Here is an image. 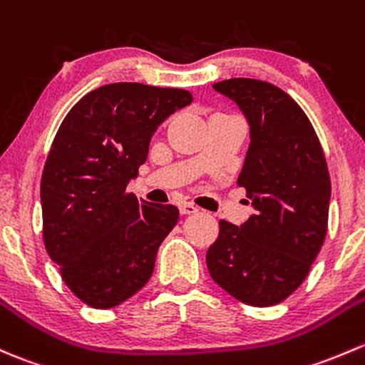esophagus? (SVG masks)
Masks as SVG:
<instances>
[{
    "label": "esophagus",
    "instance_id": "1",
    "mask_svg": "<svg viewBox=\"0 0 365 365\" xmlns=\"http://www.w3.org/2000/svg\"><path fill=\"white\" fill-rule=\"evenodd\" d=\"M199 210L195 208L194 205H190V202H182V205H180V213L182 215H194Z\"/></svg>",
    "mask_w": 365,
    "mask_h": 365
}]
</instances>
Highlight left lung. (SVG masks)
Returning a JSON list of instances; mask_svg holds the SVG:
<instances>
[{"mask_svg": "<svg viewBox=\"0 0 365 365\" xmlns=\"http://www.w3.org/2000/svg\"><path fill=\"white\" fill-rule=\"evenodd\" d=\"M213 89L232 99L250 125L237 185L253 213L220 220L206 264L217 285L250 306H273L304 282L327 234L331 178L312 122L287 92L253 78Z\"/></svg>", "mask_w": 365, "mask_h": 365, "instance_id": "8db88e82", "label": "left lung"}]
</instances>
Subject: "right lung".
<instances>
[{"label":"right lung","instance_id":"right-lung-1","mask_svg":"<svg viewBox=\"0 0 365 365\" xmlns=\"http://www.w3.org/2000/svg\"><path fill=\"white\" fill-rule=\"evenodd\" d=\"M190 103L183 89L110 83L83 96L53 138L40 189L45 248L92 308H113L143 289L178 222L176 206L150 205L125 187L157 128Z\"/></svg>","mask_w":365,"mask_h":365}]
</instances>
